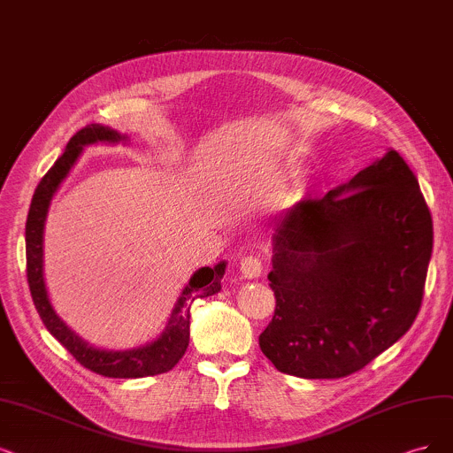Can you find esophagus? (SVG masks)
<instances>
[{
    "label": "esophagus",
    "mask_w": 453,
    "mask_h": 453,
    "mask_svg": "<svg viewBox=\"0 0 453 453\" xmlns=\"http://www.w3.org/2000/svg\"><path fill=\"white\" fill-rule=\"evenodd\" d=\"M241 274L248 280H254V278H259L263 274V261L256 256H246L241 259Z\"/></svg>",
    "instance_id": "obj_1"
}]
</instances>
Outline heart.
Here are the masks:
<instances>
[{
	"mask_svg": "<svg viewBox=\"0 0 453 453\" xmlns=\"http://www.w3.org/2000/svg\"><path fill=\"white\" fill-rule=\"evenodd\" d=\"M278 172V167L274 165V164H271V165H266V173H276Z\"/></svg>",
	"mask_w": 453,
	"mask_h": 453,
	"instance_id": "obj_1",
	"label": "heart"
}]
</instances>
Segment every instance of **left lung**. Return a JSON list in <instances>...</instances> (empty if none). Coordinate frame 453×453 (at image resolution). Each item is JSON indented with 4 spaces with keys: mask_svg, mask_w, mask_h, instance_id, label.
<instances>
[{
    "mask_svg": "<svg viewBox=\"0 0 453 453\" xmlns=\"http://www.w3.org/2000/svg\"><path fill=\"white\" fill-rule=\"evenodd\" d=\"M431 252V212L394 149L325 197L300 199L274 220L263 355L303 379L362 370L412 326Z\"/></svg>",
    "mask_w": 453,
    "mask_h": 453,
    "instance_id": "obj_1",
    "label": "left lung"
}]
</instances>
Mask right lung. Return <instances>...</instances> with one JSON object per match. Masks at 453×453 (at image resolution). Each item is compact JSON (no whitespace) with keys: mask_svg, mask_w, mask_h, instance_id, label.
Returning <instances> with one entry per match:
<instances>
[{"mask_svg":"<svg viewBox=\"0 0 453 453\" xmlns=\"http://www.w3.org/2000/svg\"><path fill=\"white\" fill-rule=\"evenodd\" d=\"M128 136L110 127L91 123L78 130L71 142L66 143L65 153L50 167L39 187L33 194L31 207L26 222V259H27V281L33 304H35L41 319L48 332L88 370L113 379H140L170 372L182 358L190 342V306L196 298L212 296L222 289V278L226 274V261L211 266H201L196 271L187 286L180 291L160 336L145 345L111 350L89 345L78 334L69 328L50 303L44 281V226L48 209L61 182L71 173L78 162L81 150L96 143H127Z\"/></svg>","mask_w":453,"mask_h":453,"instance_id":"1","label":"right lung"}]
</instances>
